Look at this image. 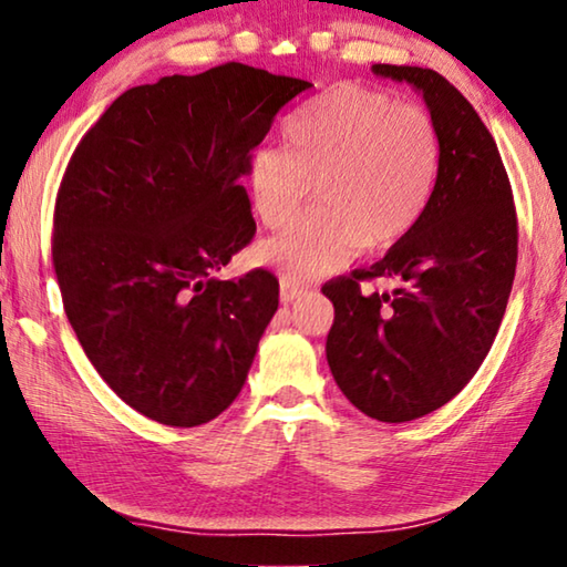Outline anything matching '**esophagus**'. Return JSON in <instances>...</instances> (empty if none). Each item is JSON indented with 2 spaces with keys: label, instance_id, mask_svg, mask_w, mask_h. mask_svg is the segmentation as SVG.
Instances as JSON below:
<instances>
[{
  "label": "esophagus",
  "instance_id": "1",
  "mask_svg": "<svg viewBox=\"0 0 567 567\" xmlns=\"http://www.w3.org/2000/svg\"><path fill=\"white\" fill-rule=\"evenodd\" d=\"M302 295V287H297V285H292V282H287V280H282V285H280V300L282 302H292V300H297V297Z\"/></svg>",
  "mask_w": 567,
  "mask_h": 567
}]
</instances>
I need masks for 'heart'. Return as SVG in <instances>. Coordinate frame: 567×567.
<instances>
[{"label": "heart", "instance_id": "1", "mask_svg": "<svg viewBox=\"0 0 567 567\" xmlns=\"http://www.w3.org/2000/svg\"><path fill=\"white\" fill-rule=\"evenodd\" d=\"M282 145L255 152L249 189L262 225L282 229L315 187L318 209L260 247V260L287 282L340 270L362 245H395L435 192L440 134L430 112L368 84L320 92L285 124Z\"/></svg>", "mask_w": 567, "mask_h": 567}]
</instances>
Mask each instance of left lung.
Wrapping results in <instances>:
<instances>
[{
  "instance_id": "left-lung-1",
  "label": "left lung",
  "mask_w": 567,
  "mask_h": 567,
  "mask_svg": "<svg viewBox=\"0 0 567 567\" xmlns=\"http://www.w3.org/2000/svg\"><path fill=\"white\" fill-rule=\"evenodd\" d=\"M422 92L440 134L435 192L420 223L368 270L322 285L334 305L328 362L354 408L408 422L453 400L501 328L517 265L513 187L491 130L435 70L375 64ZM390 279L392 293L362 281Z\"/></svg>"
}]
</instances>
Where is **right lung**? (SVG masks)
<instances>
[{
  "label": "right lung",
  "mask_w": 567,
  "mask_h": 567,
  "mask_svg": "<svg viewBox=\"0 0 567 567\" xmlns=\"http://www.w3.org/2000/svg\"><path fill=\"white\" fill-rule=\"evenodd\" d=\"M312 87L225 62L120 94L72 152L52 267L94 370L142 415L215 420L239 395L280 302L277 277L217 270L255 237L239 179L275 114Z\"/></svg>",
  "instance_id": "add662e5"
}]
</instances>
